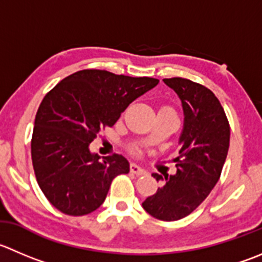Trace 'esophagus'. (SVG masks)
<instances>
[{"instance_id":"esophagus-1","label":"esophagus","mask_w":262,"mask_h":262,"mask_svg":"<svg viewBox=\"0 0 262 262\" xmlns=\"http://www.w3.org/2000/svg\"><path fill=\"white\" fill-rule=\"evenodd\" d=\"M130 171L136 175H146L147 174V170H144L143 167H141L139 165L137 164H130Z\"/></svg>"}]
</instances>
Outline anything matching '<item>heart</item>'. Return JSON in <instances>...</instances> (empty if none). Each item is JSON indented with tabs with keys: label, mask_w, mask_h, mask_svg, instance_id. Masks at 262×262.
Returning a JSON list of instances; mask_svg holds the SVG:
<instances>
[{
	"label": "heart",
	"mask_w": 262,
	"mask_h": 262,
	"mask_svg": "<svg viewBox=\"0 0 262 262\" xmlns=\"http://www.w3.org/2000/svg\"><path fill=\"white\" fill-rule=\"evenodd\" d=\"M167 108H170V107H167ZM133 154H139V151L138 149H133Z\"/></svg>",
	"instance_id": "obj_1"
}]
</instances>
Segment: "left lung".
<instances>
[{
  "mask_svg": "<svg viewBox=\"0 0 262 262\" xmlns=\"http://www.w3.org/2000/svg\"><path fill=\"white\" fill-rule=\"evenodd\" d=\"M164 83L179 96L184 113L177 174H152L164 183L142 206L156 219L175 222L194 211L219 180L229 149L230 126L209 88L184 78H169Z\"/></svg>",
  "mask_w": 262,
  "mask_h": 262,
  "instance_id": "8db88e82",
  "label": "left lung"
}]
</instances>
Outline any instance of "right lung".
I'll list each match as a JSON object with an SVG mask.
<instances>
[{"label":"right lung","instance_id":"obj_1","mask_svg":"<svg viewBox=\"0 0 262 262\" xmlns=\"http://www.w3.org/2000/svg\"><path fill=\"white\" fill-rule=\"evenodd\" d=\"M157 83L155 78L85 69L62 79L45 96L30 146L38 185L56 209L72 216L91 214L103 204L114 178L128 174L125 157L114 154L100 160L90 144Z\"/></svg>","mask_w":262,"mask_h":262}]
</instances>
